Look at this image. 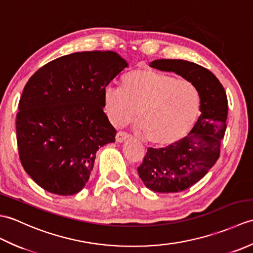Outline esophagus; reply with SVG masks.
Returning <instances> with one entry per match:
<instances>
[{"mask_svg": "<svg viewBox=\"0 0 253 253\" xmlns=\"http://www.w3.org/2000/svg\"><path fill=\"white\" fill-rule=\"evenodd\" d=\"M129 138V135H127L126 132H123V131H118L116 133V137H115V140L116 142H123L125 141L126 139Z\"/></svg>", "mask_w": 253, "mask_h": 253, "instance_id": "obj_1", "label": "esophagus"}]
</instances>
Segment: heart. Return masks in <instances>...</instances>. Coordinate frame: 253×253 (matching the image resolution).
<instances>
[{
    "instance_id": "obj_1",
    "label": "heart",
    "mask_w": 253,
    "mask_h": 253,
    "mask_svg": "<svg viewBox=\"0 0 253 253\" xmlns=\"http://www.w3.org/2000/svg\"><path fill=\"white\" fill-rule=\"evenodd\" d=\"M106 115L115 126L130 122L137 111L138 127L149 142L168 147L185 138L200 113V94L191 83L168 73L141 67L127 74L122 88L103 91Z\"/></svg>"
}]
</instances>
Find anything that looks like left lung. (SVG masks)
Instances as JSON below:
<instances>
[{
	"instance_id": "obj_1",
	"label": "left lung",
	"mask_w": 253,
	"mask_h": 253,
	"mask_svg": "<svg viewBox=\"0 0 253 253\" xmlns=\"http://www.w3.org/2000/svg\"><path fill=\"white\" fill-rule=\"evenodd\" d=\"M152 68L173 72L191 83L200 94L197 123L181 140L169 147L149 148L138 174L155 192H179L204 177L219 158L226 130L227 96L222 84L209 69L184 60H155Z\"/></svg>"
}]
</instances>
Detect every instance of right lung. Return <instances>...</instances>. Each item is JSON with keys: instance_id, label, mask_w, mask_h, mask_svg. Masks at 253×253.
<instances>
[{"instance_id": "right-lung-1", "label": "right lung", "mask_w": 253, "mask_h": 253, "mask_svg": "<svg viewBox=\"0 0 253 253\" xmlns=\"http://www.w3.org/2000/svg\"><path fill=\"white\" fill-rule=\"evenodd\" d=\"M128 63L113 51L64 55L32 75L19 100L16 133L21 165L44 190L78 193L100 147L115 141L103 91Z\"/></svg>"}]
</instances>
